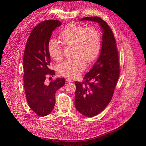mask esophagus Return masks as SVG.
I'll use <instances>...</instances> for the list:
<instances>
[{"label": "esophagus", "mask_w": 146, "mask_h": 146, "mask_svg": "<svg viewBox=\"0 0 146 146\" xmlns=\"http://www.w3.org/2000/svg\"><path fill=\"white\" fill-rule=\"evenodd\" d=\"M66 81H68V82H72V80L70 78H66Z\"/></svg>", "instance_id": "34e87169"}]
</instances>
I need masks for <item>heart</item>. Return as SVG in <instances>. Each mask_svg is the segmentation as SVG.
<instances>
[{"label":"heart","instance_id":"heart-1","mask_svg":"<svg viewBox=\"0 0 146 146\" xmlns=\"http://www.w3.org/2000/svg\"><path fill=\"white\" fill-rule=\"evenodd\" d=\"M59 39L64 46H72V58L67 59L57 67L58 73L63 76L76 78L82 73L86 66V61L91 62L98 56L101 46L99 31L94 27L69 24L59 34ZM60 42L55 38L49 41L48 50L50 55L56 60L63 58Z\"/></svg>","mask_w":146,"mask_h":146}]
</instances>
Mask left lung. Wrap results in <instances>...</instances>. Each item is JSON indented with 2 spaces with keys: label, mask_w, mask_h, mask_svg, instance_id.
Returning a JSON list of instances; mask_svg holds the SVG:
<instances>
[{
  "label": "left lung",
  "mask_w": 146,
  "mask_h": 146,
  "mask_svg": "<svg viewBox=\"0 0 146 146\" xmlns=\"http://www.w3.org/2000/svg\"><path fill=\"white\" fill-rule=\"evenodd\" d=\"M98 23L102 29L100 55L84 81L75 82L74 105L76 109L86 117L99 114L110 103L119 76V62L114 34L107 24L98 17H86L80 21Z\"/></svg>",
  "instance_id": "obj_1"
}]
</instances>
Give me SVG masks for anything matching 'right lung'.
Here are the masks:
<instances>
[{"instance_id":"right-lung-1","label":"right lung","mask_w":146,"mask_h":146,"mask_svg":"<svg viewBox=\"0 0 146 146\" xmlns=\"http://www.w3.org/2000/svg\"><path fill=\"white\" fill-rule=\"evenodd\" d=\"M62 23L58 20H46L36 25L27 40L24 54V84L30 108L40 117L48 115L55 104L56 91L65 85L64 78L45 82L51 70L48 45L52 32Z\"/></svg>"}]
</instances>
